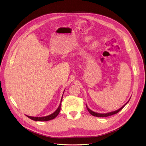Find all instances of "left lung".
Wrapping results in <instances>:
<instances>
[{
	"label": "left lung",
	"instance_id": "8db88e82",
	"mask_svg": "<svg viewBox=\"0 0 146 146\" xmlns=\"http://www.w3.org/2000/svg\"><path fill=\"white\" fill-rule=\"evenodd\" d=\"M130 99H129V100H128L127 102L125 104L123 105L121 108H120L119 109H118L117 110H116V111H111V112H109V113H96V112H94V111H92V110H91L88 107V106H87V105H86V108H87L88 111H89V113L91 114V115H92V116H96V117H107V116H111V115H113V114H116V113H117L119 111H120L121 110L123 107H124L127 104V103L129 102V100H130Z\"/></svg>",
	"mask_w": 146,
	"mask_h": 146
}]
</instances>
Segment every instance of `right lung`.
Returning a JSON list of instances; mask_svg holds the SVG:
<instances>
[{"label":"right lung","instance_id":"obj_1","mask_svg":"<svg viewBox=\"0 0 146 146\" xmlns=\"http://www.w3.org/2000/svg\"><path fill=\"white\" fill-rule=\"evenodd\" d=\"M63 93H64V92H63ZM62 99H63V96H62V98H61L60 104L58 106V108L55 111H54V113L50 114V115H48L46 116H43V117H33V116H27V115H26V116H27L29 118L32 119V120L35 121H47L52 120V119L55 118L57 116H58V114H59V113L60 111L61 104V101H62Z\"/></svg>","mask_w":146,"mask_h":146}]
</instances>
